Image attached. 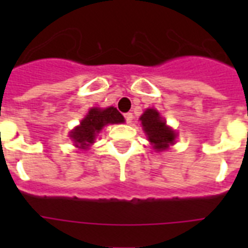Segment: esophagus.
<instances>
[{
	"mask_svg": "<svg viewBox=\"0 0 248 248\" xmlns=\"http://www.w3.org/2000/svg\"><path fill=\"white\" fill-rule=\"evenodd\" d=\"M124 120H126V122H127V124H131L132 118H134L132 113H124Z\"/></svg>",
	"mask_w": 248,
	"mask_h": 248,
	"instance_id": "obj_1",
	"label": "esophagus"
}]
</instances>
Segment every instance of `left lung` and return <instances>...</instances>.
Wrapping results in <instances>:
<instances>
[{
	"label": "left lung",
	"instance_id": "left-lung-1",
	"mask_svg": "<svg viewBox=\"0 0 248 248\" xmlns=\"http://www.w3.org/2000/svg\"><path fill=\"white\" fill-rule=\"evenodd\" d=\"M140 121L144 131L148 135V140L153 144L155 151H163L173 144L175 132L166 126L165 121L161 118L155 109H147L143 116L140 117Z\"/></svg>",
	"mask_w": 248,
	"mask_h": 248
}]
</instances>
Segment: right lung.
I'll return each mask as SVG.
<instances>
[{
    "label": "right lung",
    "instance_id": "obj_1",
    "mask_svg": "<svg viewBox=\"0 0 248 248\" xmlns=\"http://www.w3.org/2000/svg\"><path fill=\"white\" fill-rule=\"evenodd\" d=\"M124 121V116L114 107H109L107 109L93 108L90 109L78 127L72 131L71 138L77 144V147L87 148L90 144L93 143L96 134L105 124H122Z\"/></svg>",
    "mask_w": 248,
    "mask_h": 248
}]
</instances>
